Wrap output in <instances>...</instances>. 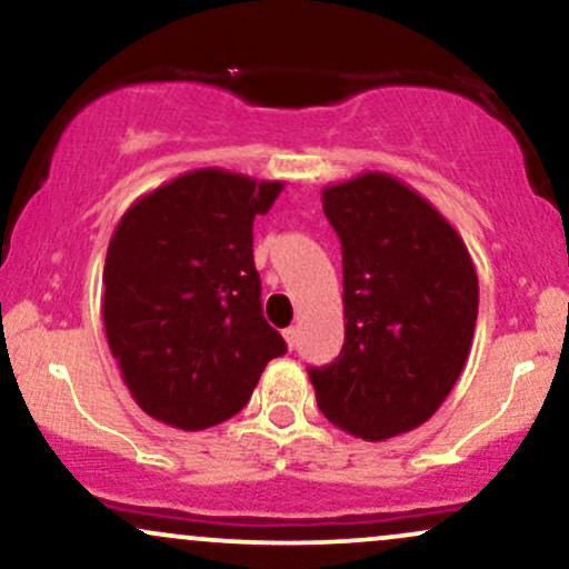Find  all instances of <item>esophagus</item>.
Returning a JSON list of instances; mask_svg holds the SVG:
<instances>
[{"label":"esophagus","mask_w":569,"mask_h":569,"mask_svg":"<svg viewBox=\"0 0 569 569\" xmlns=\"http://www.w3.org/2000/svg\"><path fill=\"white\" fill-rule=\"evenodd\" d=\"M283 339H286V345H289V350H293V348H297L299 329H293V326H291V329H286V331H283Z\"/></svg>","instance_id":"34e87169"}]
</instances>
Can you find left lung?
Returning <instances> with one entry per match:
<instances>
[{"label":"left lung","instance_id":"8db88e82","mask_svg":"<svg viewBox=\"0 0 569 569\" xmlns=\"http://www.w3.org/2000/svg\"><path fill=\"white\" fill-rule=\"evenodd\" d=\"M321 200L342 243L345 345L310 382L326 420L388 441L428 422L466 369L479 276L460 232L396 176L363 171Z\"/></svg>","mask_w":569,"mask_h":569}]
</instances>
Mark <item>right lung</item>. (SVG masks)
Returning <instances> with one entry per match:
<instances>
[{
	"instance_id": "right-lung-1",
	"label": "right lung",
	"mask_w": 569,
	"mask_h": 569,
	"mask_svg": "<svg viewBox=\"0 0 569 569\" xmlns=\"http://www.w3.org/2000/svg\"><path fill=\"white\" fill-rule=\"evenodd\" d=\"M283 181L198 168L141 194L103 262L101 318L130 396L154 420L206 430L238 415L283 337L262 316L253 219Z\"/></svg>"
}]
</instances>
